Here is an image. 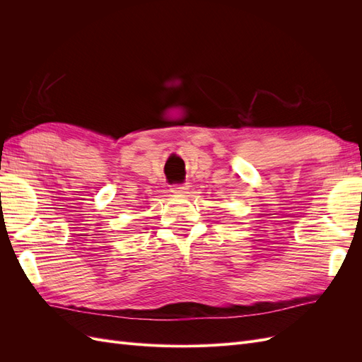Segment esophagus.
I'll list each match as a JSON object with an SVG mask.
<instances>
[{
    "mask_svg": "<svg viewBox=\"0 0 362 362\" xmlns=\"http://www.w3.org/2000/svg\"><path fill=\"white\" fill-rule=\"evenodd\" d=\"M185 190H189L187 184H173L172 185V192L173 193H185Z\"/></svg>",
    "mask_w": 362,
    "mask_h": 362,
    "instance_id": "esophagus-1",
    "label": "esophagus"
}]
</instances>
